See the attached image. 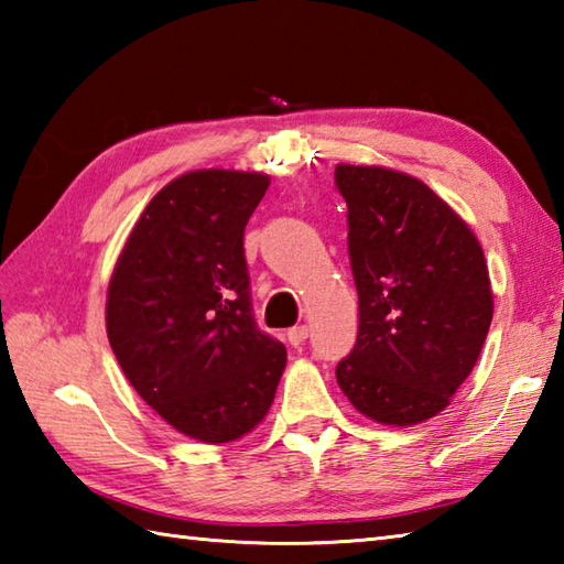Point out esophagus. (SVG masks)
<instances>
[{"label":"esophagus","instance_id":"1","mask_svg":"<svg viewBox=\"0 0 564 564\" xmlns=\"http://www.w3.org/2000/svg\"><path fill=\"white\" fill-rule=\"evenodd\" d=\"M307 334H310V329H307L305 325L289 329V341H291V346H303L305 339H307Z\"/></svg>","mask_w":564,"mask_h":564}]
</instances>
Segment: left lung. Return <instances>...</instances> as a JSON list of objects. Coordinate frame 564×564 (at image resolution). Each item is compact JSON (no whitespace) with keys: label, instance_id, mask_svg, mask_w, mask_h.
I'll list each match as a JSON object with an SVG mask.
<instances>
[{"label":"left lung","instance_id":"obj_1","mask_svg":"<svg viewBox=\"0 0 564 564\" xmlns=\"http://www.w3.org/2000/svg\"><path fill=\"white\" fill-rule=\"evenodd\" d=\"M349 208L358 337L337 382L358 412L412 426L446 410L487 339L495 303L470 227L419 178L334 170Z\"/></svg>","mask_w":564,"mask_h":564}]
</instances>
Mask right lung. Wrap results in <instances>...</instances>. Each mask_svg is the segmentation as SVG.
I'll list each match as a JSON object with an SVG mask.
<instances>
[{"instance_id":"obj_1","label":"right lung","mask_w":564,"mask_h":564,"mask_svg":"<svg viewBox=\"0 0 564 564\" xmlns=\"http://www.w3.org/2000/svg\"><path fill=\"white\" fill-rule=\"evenodd\" d=\"M269 188L259 172L198 170L154 196L116 261L106 332L130 386L203 443L254 429L285 346L251 315L245 227Z\"/></svg>"}]
</instances>
